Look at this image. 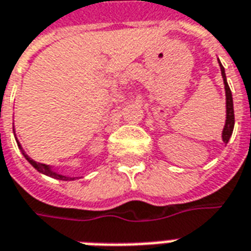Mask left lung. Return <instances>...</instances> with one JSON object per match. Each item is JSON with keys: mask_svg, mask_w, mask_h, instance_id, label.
Wrapping results in <instances>:
<instances>
[{"mask_svg": "<svg viewBox=\"0 0 251 251\" xmlns=\"http://www.w3.org/2000/svg\"><path fill=\"white\" fill-rule=\"evenodd\" d=\"M219 67H221L222 77H223V83H225V91H226V122H225V127H223V131H222V140H223L225 144H227L230 137H231L232 130H234V124H235V120H234V104H232L231 90L227 84L226 72H225V68H223L221 62H219Z\"/></svg>", "mask_w": 251, "mask_h": 251, "instance_id": "obj_1", "label": "left lung"}]
</instances>
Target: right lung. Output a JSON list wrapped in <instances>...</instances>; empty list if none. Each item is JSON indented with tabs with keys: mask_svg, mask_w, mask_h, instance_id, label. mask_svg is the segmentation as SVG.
<instances>
[{
	"mask_svg": "<svg viewBox=\"0 0 251 251\" xmlns=\"http://www.w3.org/2000/svg\"><path fill=\"white\" fill-rule=\"evenodd\" d=\"M13 133H14V129H13ZM16 141H17V138H16ZM17 145H19L20 151H21V152H23V154H24V157L28 160V163H29L30 165H32V167L36 169V171H39L40 174L46 175V176H50V177H53V179L64 180V181H70V180L77 179V177H70V176H64V175H60L59 172H56V171H53L51 165H46V164L37 163V161H35V160H32V158H30L29 156H28V154L24 152V149L21 148V145H20L19 141H17Z\"/></svg>",
	"mask_w": 251,
	"mask_h": 251,
	"instance_id": "right-lung-1",
	"label": "right lung"
}]
</instances>
